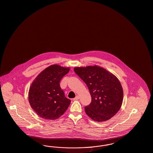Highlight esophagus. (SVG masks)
<instances>
[{
  "mask_svg": "<svg viewBox=\"0 0 153 153\" xmlns=\"http://www.w3.org/2000/svg\"><path fill=\"white\" fill-rule=\"evenodd\" d=\"M79 96H77L75 98H74V100H79Z\"/></svg>",
  "mask_w": 153,
  "mask_h": 153,
  "instance_id": "obj_1",
  "label": "esophagus"
}]
</instances>
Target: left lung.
Returning <instances> with one entry per match:
<instances>
[{
	"label": "left lung",
	"mask_w": 153,
	"mask_h": 153,
	"mask_svg": "<svg viewBox=\"0 0 153 153\" xmlns=\"http://www.w3.org/2000/svg\"><path fill=\"white\" fill-rule=\"evenodd\" d=\"M74 71L89 90L92 102L85 107L86 114L97 122L108 121L122 106L123 92L120 80L98 65L75 67Z\"/></svg>",
	"instance_id": "left-lung-1"
}]
</instances>
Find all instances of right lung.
<instances>
[{
    "mask_svg": "<svg viewBox=\"0 0 153 153\" xmlns=\"http://www.w3.org/2000/svg\"><path fill=\"white\" fill-rule=\"evenodd\" d=\"M70 68L53 64L46 68L33 81L28 92V101L39 116L55 120L67 110L71 101L65 97L60 82Z\"/></svg>",
    "mask_w": 153,
    "mask_h": 153,
    "instance_id": "1",
    "label": "right lung"
}]
</instances>
